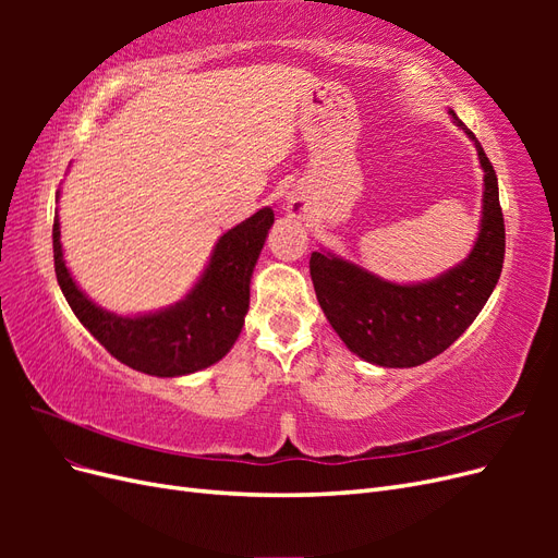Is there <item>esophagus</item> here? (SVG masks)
I'll use <instances>...</instances> for the list:
<instances>
[{"mask_svg":"<svg viewBox=\"0 0 558 558\" xmlns=\"http://www.w3.org/2000/svg\"><path fill=\"white\" fill-rule=\"evenodd\" d=\"M286 211H289L295 218H305L307 216V202H305V197L298 195V193H291L289 199H286Z\"/></svg>","mask_w":558,"mask_h":558,"instance_id":"esophagus-1","label":"esophagus"}]
</instances>
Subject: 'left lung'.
<instances>
[{
  "instance_id": "8db88e82",
  "label": "left lung",
  "mask_w": 558,
  "mask_h": 558,
  "mask_svg": "<svg viewBox=\"0 0 558 558\" xmlns=\"http://www.w3.org/2000/svg\"><path fill=\"white\" fill-rule=\"evenodd\" d=\"M449 113L475 142L484 170L480 234L468 258L416 283L386 281L330 251L310 258L316 300L330 326L349 351L379 367H416L440 356L477 318L502 272L505 223L494 165L475 134Z\"/></svg>"
}]
</instances>
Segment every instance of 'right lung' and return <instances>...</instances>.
<instances>
[{
  "mask_svg": "<svg viewBox=\"0 0 558 558\" xmlns=\"http://www.w3.org/2000/svg\"><path fill=\"white\" fill-rule=\"evenodd\" d=\"M60 195V191H58ZM275 211L263 207L216 242L197 283L174 305L123 316L107 312L78 289L64 265L60 218L53 223V258L72 312L116 361L154 377L193 375L221 361L244 328L248 286Z\"/></svg>",
  "mask_w": 558,
  "mask_h": 558,
  "instance_id": "1",
  "label": "right lung"
}]
</instances>
